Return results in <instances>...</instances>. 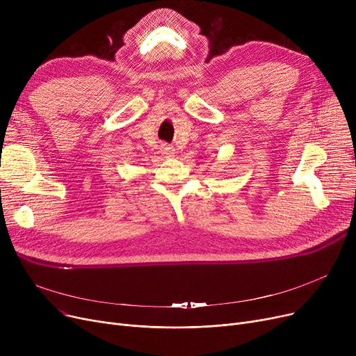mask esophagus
Wrapping results in <instances>:
<instances>
[{
  "mask_svg": "<svg viewBox=\"0 0 356 356\" xmlns=\"http://www.w3.org/2000/svg\"><path fill=\"white\" fill-rule=\"evenodd\" d=\"M161 152L165 157H173L176 153H175V148L170 147V145H163L161 147Z\"/></svg>",
  "mask_w": 356,
  "mask_h": 356,
  "instance_id": "obj_1",
  "label": "esophagus"
}]
</instances>
